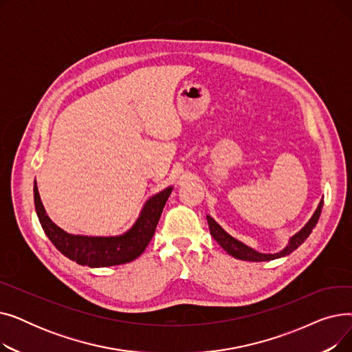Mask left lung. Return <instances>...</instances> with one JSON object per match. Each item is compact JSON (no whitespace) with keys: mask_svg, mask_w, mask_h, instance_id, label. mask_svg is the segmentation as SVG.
<instances>
[{"mask_svg":"<svg viewBox=\"0 0 352 352\" xmlns=\"http://www.w3.org/2000/svg\"><path fill=\"white\" fill-rule=\"evenodd\" d=\"M322 206H324V201L321 199L320 204L316 210V212L312 214V217L309 218L308 223L297 232L294 234L291 238L288 244L285 245V248H283L280 252H274V254H264V252H258L255 251L254 248L245 245L244 243L238 241L236 238L231 236L223 227H221L217 221L207 215V221H208V227H210V232L212 235V238L215 239V241L223 247L230 255H232L234 258H238V260H244V261H254V263H258V261H271V260H275V258H281V256H285L288 254H291L294 250H297L305 239L309 236V234L312 232L314 227L317 226L318 219H320V215H321V210H322Z\"/></svg>","mask_w":352,"mask_h":352,"instance_id":"8db88e82","label":"left lung"}]
</instances>
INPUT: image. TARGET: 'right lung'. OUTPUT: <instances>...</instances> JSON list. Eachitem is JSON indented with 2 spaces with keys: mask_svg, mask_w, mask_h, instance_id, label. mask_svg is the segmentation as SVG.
I'll return each instance as SVG.
<instances>
[{
  "mask_svg": "<svg viewBox=\"0 0 352 352\" xmlns=\"http://www.w3.org/2000/svg\"><path fill=\"white\" fill-rule=\"evenodd\" d=\"M171 191L173 187H168L148 198L135 224L124 234L111 236L69 234L52 223L45 212L35 181L34 204L40 224L55 248L80 265L100 268L131 263L145 251L155 232L162 208Z\"/></svg>",
  "mask_w": 352,
  "mask_h": 352,
  "instance_id": "obj_1",
  "label": "right lung"
}]
</instances>
